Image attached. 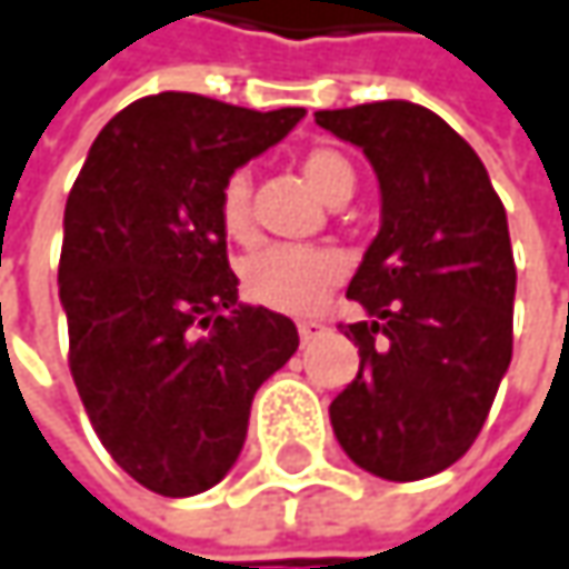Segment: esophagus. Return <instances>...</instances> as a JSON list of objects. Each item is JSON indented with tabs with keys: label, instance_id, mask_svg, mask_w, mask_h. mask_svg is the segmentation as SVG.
I'll return each instance as SVG.
<instances>
[{
	"label": "esophagus",
	"instance_id": "1",
	"mask_svg": "<svg viewBox=\"0 0 569 569\" xmlns=\"http://www.w3.org/2000/svg\"><path fill=\"white\" fill-rule=\"evenodd\" d=\"M322 336H326V326H322V322H316V319H302V322H299V341H302V345H312L316 338Z\"/></svg>",
	"mask_w": 569,
	"mask_h": 569
}]
</instances>
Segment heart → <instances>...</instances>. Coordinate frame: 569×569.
Masks as SVG:
<instances>
[{
	"mask_svg": "<svg viewBox=\"0 0 569 569\" xmlns=\"http://www.w3.org/2000/svg\"><path fill=\"white\" fill-rule=\"evenodd\" d=\"M302 176L312 184V191L329 201L332 208L345 204L355 194V169L336 149H312L302 156ZM218 218L231 240L253 237V211H250V176L237 169L221 184L218 198ZM341 260L332 250L319 247H286L273 243L247 257L240 280L243 292L270 306L277 312H309L319 306V299L338 283Z\"/></svg>",
	"mask_w": 569,
	"mask_h": 569,
	"instance_id": "obj_1",
	"label": "heart"
}]
</instances>
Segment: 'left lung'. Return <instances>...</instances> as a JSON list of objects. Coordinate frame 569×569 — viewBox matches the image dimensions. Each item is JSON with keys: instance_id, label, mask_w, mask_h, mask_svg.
I'll use <instances>...</instances> for the list:
<instances>
[{"instance_id": "obj_1", "label": "left lung", "mask_w": 569, "mask_h": 569, "mask_svg": "<svg viewBox=\"0 0 569 569\" xmlns=\"http://www.w3.org/2000/svg\"><path fill=\"white\" fill-rule=\"evenodd\" d=\"M316 123L358 146L381 188V231L348 283L368 319L341 326L361 368L329 407L332 430L365 472L417 482L476 442L511 365L505 204L476 149L427 107L381 100Z\"/></svg>"}]
</instances>
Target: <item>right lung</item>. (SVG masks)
<instances>
[{"label": "right lung", "mask_w": 569, "mask_h": 569, "mask_svg": "<svg viewBox=\"0 0 569 569\" xmlns=\"http://www.w3.org/2000/svg\"><path fill=\"white\" fill-rule=\"evenodd\" d=\"M302 117L142 97L100 130L68 194L58 286L71 375L113 462L166 498L231 472L253 393L299 348L292 319L237 302L218 198Z\"/></svg>", "instance_id": "1"}]
</instances>
